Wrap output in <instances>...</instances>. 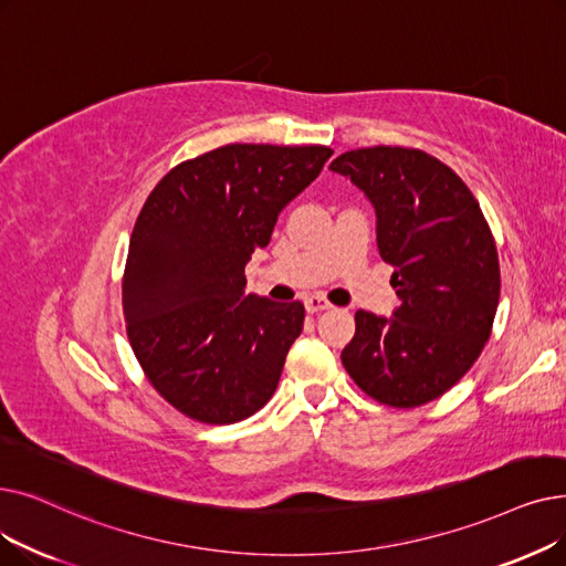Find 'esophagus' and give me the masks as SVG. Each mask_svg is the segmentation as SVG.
Here are the masks:
<instances>
[{
	"mask_svg": "<svg viewBox=\"0 0 566 566\" xmlns=\"http://www.w3.org/2000/svg\"><path fill=\"white\" fill-rule=\"evenodd\" d=\"M333 305L326 301V298H322V296H307L305 298V310L310 312V314H318V312H324V310H331Z\"/></svg>",
	"mask_w": 566,
	"mask_h": 566,
	"instance_id": "1",
	"label": "esophagus"
}]
</instances>
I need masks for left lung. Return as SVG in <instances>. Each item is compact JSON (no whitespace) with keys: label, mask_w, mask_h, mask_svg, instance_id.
Here are the masks:
<instances>
[{"label":"left lung","mask_w":566,"mask_h":566,"mask_svg":"<svg viewBox=\"0 0 566 566\" xmlns=\"http://www.w3.org/2000/svg\"><path fill=\"white\" fill-rule=\"evenodd\" d=\"M377 214V248L392 265L400 307L356 312L342 349L349 377L388 407H419L470 370L500 303V259L474 193L439 159L411 147H363L339 155Z\"/></svg>","instance_id":"obj_1"}]
</instances>
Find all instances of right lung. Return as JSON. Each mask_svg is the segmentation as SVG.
I'll list each match as a JSON object with an SVG mask.
<instances>
[{
  "label": "right lung",
  "instance_id": "1",
  "mask_svg": "<svg viewBox=\"0 0 566 566\" xmlns=\"http://www.w3.org/2000/svg\"><path fill=\"white\" fill-rule=\"evenodd\" d=\"M331 155L233 143L182 161L147 196L122 307L143 373L189 419L227 426L273 398L305 307L248 296L244 265Z\"/></svg>",
  "mask_w": 566,
  "mask_h": 566
}]
</instances>
